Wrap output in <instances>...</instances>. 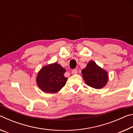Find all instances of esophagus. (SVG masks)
Returning <instances> with one entry per match:
<instances>
[{"instance_id": "esophagus-1", "label": "esophagus", "mask_w": 133, "mask_h": 133, "mask_svg": "<svg viewBox=\"0 0 133 133\" xmlns=\"http://www.w3.org/2000/svg\"><path fill=\"white\" fill-rule=\"evenodd\" d=\"M77 73V70L76 69H73V70L71 71V74L72 75H76V74Z\"/></svg>"}]
</instances>
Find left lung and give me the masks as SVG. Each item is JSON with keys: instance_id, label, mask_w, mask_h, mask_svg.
<instances>
[{"instance_id": "8db88e82", "label": "left lung", "mask_w": 133, "mask_h": 133, "mask_svg": "<svg viewBox=\"0 0 133 133\" xmlns=\"http://www.w3.org/2000/svg\"><path fill=\"white\" fill-rule=\"evenodd\" d=\"M82 73L85 84L96 89L103 88L109 81L108 72L93 60L89 62L85 68L82 70Z\"/></svg>"}]
</instances>
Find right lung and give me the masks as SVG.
Returning <instances> with one entry per match:
<instances>
[{
    "label": "right lung",
    "mask_w": 133,
    "mask_h": 133,
    "mask_svg": "<svg viewBox=\"0 0 133 133\" xmlns=\"http://www.w3.org/2000/svg\"><path fill=\"white\" fill-rule=\"evenodd\" d=\"M65 72V69L56 62L43 66L38 72L36 78L38 87L46 93H57L67 80L64 76Z\"/></svg>",
    "instance_id": "add662e5"
}]
</instances>
